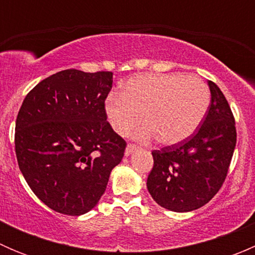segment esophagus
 Masks as SVG:
<instances>
[{
	"instance_id": "esophagus-1",
	"label": "esophagus",
	"mask_w": 255,
	"mask_h": 255,
	"mask_svg": "<svg viewBox=\"0 0 255 255\" xmlns=\"http://www.w3.org/2000/svg\"><path fill=\"white\" fill-rule=\"evenodd\" d=\"M134 150H137V146L134 145V144H128L127 148H126V151H125V155L128 156L130 155V154L133 153Z\"/></svg>"
}]
</instances>
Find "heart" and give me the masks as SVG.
Segmentation results:
<instances>
[{"label":"heart","instance_id":"obj_1","mask_svg":"<svg viewBox=\"0 0 255 255\" xmlns=\"http://www.w3.org/2000/svg\"><path fill=\"white\" fill-rule=\"evenodd\" d=\"M210 105V91L201 79L180 73L145 74L123 84L121 94L105 101V115L117 134L125 135L140 121L137 139L158 138L164 145L184 142L197 129Z\"/></svg>","mask_w":255,"mask_h":255}]
</instances>
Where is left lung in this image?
Masks as SVG:
<instances>
[{
	"label": "left lung",
	"mask_w": 255,
	"mask_h": 255,
	"mask_svg": "<svg viewBox=\"0 0 255 255\" xmlns=\"http://www.w3.org/2000/svg\"><path fill=\"white\" fill-rule=\"evenodd\" d=\"M211 105L194 134L184 142L153 150L146 187L154 201L174 212L206 205L222 186L237 142L236 122L220 87L207 81Z\"/></svg>",
	"instance_id": "8db88e82"
}]
</instances>
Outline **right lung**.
Wrapping results in <instances>:
<instances>
[{
    "label": "right lung",
    "instance_id": "1",
    "mask_svg": "<svg viewBox=\"0 0 255 255\" xmlns=\"http://www.w3.org/2000/svg\"><path fill=\"white\" fill-rule=\"evenodd\" d=\"M111 71H59L25 96L16 120L18 165L51 210L80 216L97 205L125 155V139L105 115Z\"/></svg>",
    "mask_w": 255,
    "mask_h": 255
}]
</instances>
